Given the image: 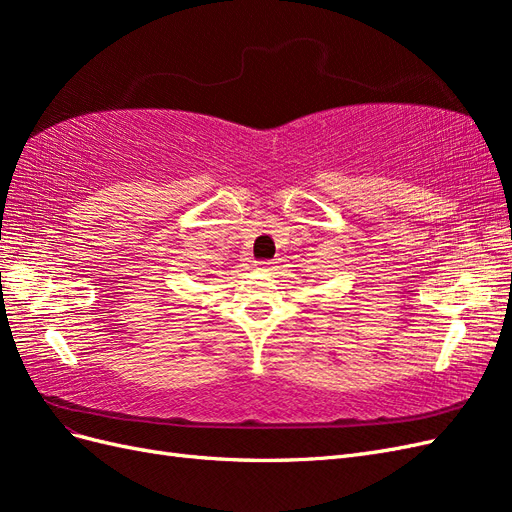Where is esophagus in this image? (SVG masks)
<instances>
[{
	"label": "esophagus",
	"mask_w": 512,
	"mask_h": 512,
	"mask_svg": "<svg viewBox=\"0 0 512 512\" xmlns=\"http://www.w3.org/2000/svg\"><path fill=\"white\" fill-rule=\"evenodd\" d=\"M260 269H262V271L273 269V262H260Z\"/></svg>",
	"instance_id": "obj_1"
}]
</instances>
